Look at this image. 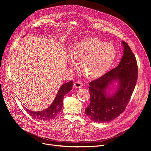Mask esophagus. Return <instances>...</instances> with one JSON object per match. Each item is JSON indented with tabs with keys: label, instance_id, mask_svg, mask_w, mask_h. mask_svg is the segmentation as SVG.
Masks as SVG:
<instances>
[{
	"label": "esophagus",
	"instance_id": "obj_1",
	"mask_svg": "<svg viewBox=\"0 0 151 151\" xmlns=\"http://www.w3.org/2000/svg\"><path fill=\"white\" fill-rule=\"evenodd\" d=\"M83 86V83L80 81H76L74 84V87L77 88H80Z\"/></svg>",
	"mask_w": 151,
	"mask_h": 151
}]
</instances>
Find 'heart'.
I'll use <instances>...</instances> for the list:
<instances>
[{"instance_id": "b5f03b06", "label": "heart", "mask_w": 151, "mask_h": 151, "mask_svg": "<svg viewBox=\"0 0 151 151\" xmlns=\"http://www.w3.org/2000/svg\"><path fill=\"white\" fill-rule=\"evenodd\" d=\"M116 55L114 47L98 38L88 37L77 43L71 58L80 61L81 70L88 78H96L105 74L113 63ZM71 65H74L72 62Z\"/></svg>"}]
</instances>
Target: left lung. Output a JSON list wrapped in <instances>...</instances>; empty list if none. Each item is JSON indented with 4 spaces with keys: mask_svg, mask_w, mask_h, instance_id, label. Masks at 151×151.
I'll return each instance as SVG.
<instances>
[{
    "mask_svg": "<svg viewBox=\"0 0 151 151\" xmlns=\"http://www.w3.org/2000/svg\"><path fill=\"white\" fill-rule=\"evenodd\" d=\"M122 43L124 54L119 65L89 84L91 102L86 114L94 122H108L117 117L125 110L134 90L138 77L137 60L127 43ZM114 79L119 81V88L109 97L106 88Z\"/></svg>",
    "mask_w": 151,
    "mask_h": 151,
    "instance_id": "8db88e82",
    "label": "left lung"
}]
</instances>
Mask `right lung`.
<instances>
[{
  "instance_id": "add662e5",
  "label": "right lung",
  "mask_w": 151,
  "mask_h": 151,
  "mask_svg": "<svg viewBox=\"0 0 151 151\" xmlns=\"http://www.w3.org/2000/svg\"><path fill=\"white\" fill-rule=\"evenodd\" d=\"M73 88V81H70L63 84L52 103V104L45 110L38 111H33L25 108L29 115L38 120H50L54 119L62 110L63 106V99L65 95L69 92Z\"/></svg>"
}]
</instances>
